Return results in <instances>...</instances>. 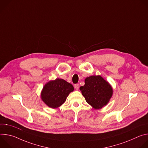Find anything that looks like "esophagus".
<instances>
[{
	"mask_svg": "<svg viewBox=\"0 0 148 148\" xmlns=\"http://www.w3.org/2000/svg\"><path fill=\"white\" fill-rule=\"evenodd\" d=\"M74 87H75V88L77 90H78V88H79V84H75V85H74Z\"/></svg>",
	"mask_w": 148,
	"mask_h": 148,
	"instance_id": "34e87169",
	"label": "esophagus"
}]
</instances>
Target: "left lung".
<instances>
[{"label": "left lung", "instance_id": "8db88e82", "mask_svg": "<svg viewBox=\"0 0 148 148\" xmlns=\"http://www.w3.org/2000/svg\"><path fill=\"white\" fill-rule=\"evenodd\" d=\"M86 101L95 109L106 105L112 95V88L109 83L99 75H93L85 79V85L79 87Z\"/></svg>", "mask_w": 148, "mask_h": 148}]
</instances>
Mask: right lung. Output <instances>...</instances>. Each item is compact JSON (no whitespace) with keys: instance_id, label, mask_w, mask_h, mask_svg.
Returning <instances> with one entry per match:
<instances>
[{"instance_id":"add662e5","label":"right lung","mask_w":148,"mask_h":148,"mask_svg":"<svg viewBox=\"0 0 148 148\" xmlns=\"http://www.w3.org/2000/svg\"><path fill=\"white\" fill-rule=\"evenodd\" d=\"M73 90L74 87L71 84L57 78L49 81L45 86L41 92V99L49 107L56 108L66 101L70 92Z\"/></svg>"}]
</instances>
